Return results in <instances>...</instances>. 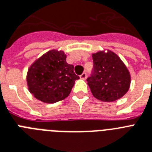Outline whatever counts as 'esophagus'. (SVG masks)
<instances>
[{
	"mask_svg": "<svg viewBox=\"0 0 152 152\" xmlns=\"http://www.w3.org/2000/svg\"><path fill=\"white\" fill-rule=\"evenodd\" d=\"M86 77H87V74L85 73V72H84V73H82L81 75H80V78L81 79L85 80V79H86Z\"/></svg>",
	"mask_w": 152,
	"mask_h": 152,
	"instance_id": "esophagus-1",
	"label": "esophagus"
}]
</instances>
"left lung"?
Returning a JSON list of instances; mask_svg holds the SVG:
<instances>
[{"label":"left lung","mask_w":152,"mask_h":152,"mask_svg":"<svg viewBox=\"0 0 152 152\" xmlns=\"http://www.w3.org/2000/svg\"><path fill=\"white\" fill-rule=\"evenodd\" d=\"M92 59L93 71L87 81L94 97L102 102L122 98L130 85V72L124 63L109 50L93 53Z\"/></svg>","instance_id":"obj_1"}]
</instances>
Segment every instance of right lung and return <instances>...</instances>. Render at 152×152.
<instances>
[{
	"label": "right lung",
	"instance_id": "right-lung-1",
	"mask_svg": "<svg viewBox=\"0 0 152 152\" xmlns=\"http://www.w3.org/2000/svg\"><path fill=\"white\" fill-rule=\"evenodd\" d=\"M62 50H52L41 56L29 67L27 73L28 91L46 103H54L69 96L79 77L74 66L66 61Z\"/></svg>",
	"mask_w": 152,
	"mask_h": 152
}]
</instances>
